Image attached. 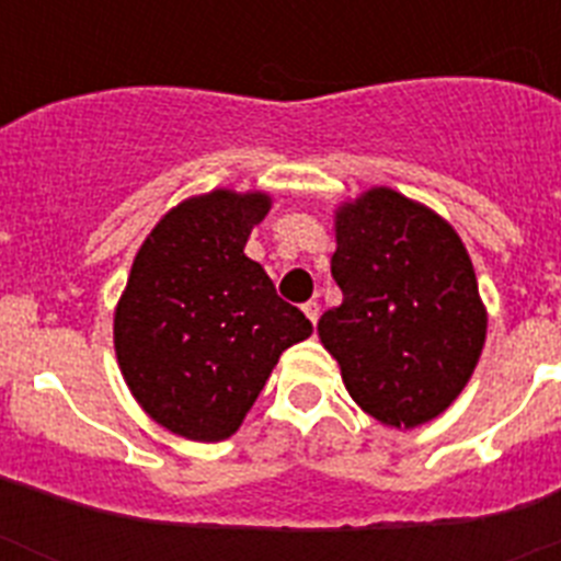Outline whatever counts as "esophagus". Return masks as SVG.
<instances>
[{"label":"esophagus","instance_id":"esophagus-1","mask_svg":"<svg viewBox=\"0 0 561 561\" xmlns=\"http://www.w3.org/2000/svg\"><path fill=\"white\" fill-rule=\"evenodd\" d=\"M304 311H306V317H309L311 323L317 325V320H320V304H317V300H309V304H304Z\"/></svg>","mask_w":561,"mask_h":561}]
</instances>
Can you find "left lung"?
I'll return each instance as SVG.
<instances>
[{
  "label": "left lung",
  "mask_w": 561,
  "mask_h": 561,
  "mask_svg": "<svg viewBox=\"0 0 561 561\" xmlns=\"http://www.w3.org/2000/svg\"><path fill=\"white\" fill-rule=\"evenodd\" d=\"M331 275L342 304L317 331L351 399L381 424L419 427L449 408L485 342V311L458 232L374 187L336 213Z\"/></svg>",
  "instance_id": "8db88e82"
}]
</instances>
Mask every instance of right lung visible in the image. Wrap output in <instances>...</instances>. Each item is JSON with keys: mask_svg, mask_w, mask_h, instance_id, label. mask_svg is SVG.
<instances>
[{"mask_svg": "<svg viewBox=\"0 0 561 561\" xmlns=\"http://www.w3.org/2000/svg\"><path fill=\"white\" fill-rule=\"evenodd\" d=\"M266 210L264 193L187 199L134 257L114 351L134 399L182 438H230L280 354L311 334L304 311L244 255Z\"/></svg>", "mask_w": 561, "mask_h": 561, "instance_id": "1", "label": "right lung"}]
</instances>
